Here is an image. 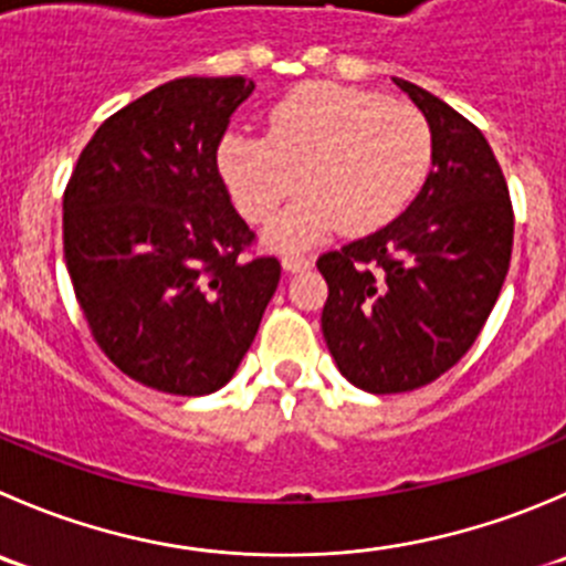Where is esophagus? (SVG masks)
<instances>
[{
  "mask_svg": "<svg viewBox=\"0 0 566 566\" xmlns=\"http://www.w3.org/2000/svg\"><path fill=\"white\" fill-rule=\"evenodd\" d=\"M282 265H284V271H290V273L310 271V268H312V256H304V254H284V256H282Z\"/></svg>",
  "mask_w": 566,
  "mask_h": 566,
  "instance_id": "1",
  "label": "esophagus"
}]
</instances>
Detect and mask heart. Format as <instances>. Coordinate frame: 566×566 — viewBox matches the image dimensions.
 I'll list each match as a JSON object with an SVG mask.
<instances>
[{
  "label": "heart",
  "instance_id": "heart-1",
  "mask_svg": "<svg viewBox=\"0 0 566 566\" xmlns=\"http://www.w3.org/2000/svg\"><path fill=\"white\" fill-rule=\"evenodd\" d=\"M426 115L378 93L312 82L273 104L268 135L229 132L218 146V174L249 223L279 216L268 238L301 249L343 227L381 229L406 210L431 166Z\"/></svg>",
  "mask_w": 566,
  "mask_h": 566
}]
</instances>
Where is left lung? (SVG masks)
<instances>
[{"instance_id": "left-lung-1", "label": "left lung", "mask_w": 566, "mask_h": 566, "mask_svg": "<svg viewBox=\"0 0 566 566\" xmlns=\"http://www.w3.org/2000/svg\"><path fill=\"white\" fill-rule=\"evenodd\" d=\"M395 85L429 120L434 168L392 223L317 256L323 337L339 373L373 395L426 387L468 354L514 243L509 185L484 132L420 85Z\"/></svg>"}]
</instances>
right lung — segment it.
Masks as SVG:
<instances>
[{"mask_svg":"<svg viewBox=\"0 0 566 566\" xmlns=\"http://www.w3.org/2000/svg\"><path fill=\"white\" fill-rule=\"evenodd\" d=\"M243 76H182L120 107L87 140L63 193L76 304L109 361L168 395H210L254 343L282 265L218 174Z\"/></svg>","mask_w":566,"mask_h":566,"instance_id":"1","label":"right lung"}]
</instances>
